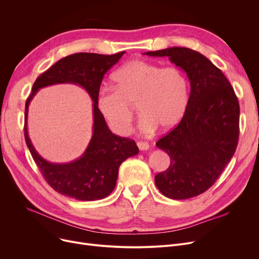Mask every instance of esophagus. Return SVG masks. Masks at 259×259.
I'll return each instance as SVG.
<instances>
[{"label":"esophagus","instance_id":"34e87169","mask_svg":"<svg viewBox=\"0 0 259 259\" xmlns=\"http://www.w3.org/2000/svg\"><path fill=\"white\" fill-rule=\"evenodd\" d=\"M138 147H139L141 151H146V150H148L149 148H150V146H149V144L146 143V142H139Z\"/></svg>","mask_w":259,"mask_h":259}]
</instances>
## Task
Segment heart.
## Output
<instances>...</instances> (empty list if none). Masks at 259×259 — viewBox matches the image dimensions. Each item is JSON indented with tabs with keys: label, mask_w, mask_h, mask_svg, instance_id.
Segmentation results:
<instances>
[{
	"label": "heart",
	"mask_w": 259,
	"mask_h": 259,
	"mask_svg": "<svg viewBox=\"0 0 259 259\" xmlns=\"http://www.w3.org/2000/svg\"><path fill=\"white\" fill-rule=\"evenodd\" d=\"M114 87H103L97 99L101 114L110 128L124 135L138 105L139 121L143 133H152L156 127L167 131L182 120L189 103V83L185 73L176 67L133 60L113 73Z\"/></svg>",
	"instance_id": "heart-1"
}]
</instances>
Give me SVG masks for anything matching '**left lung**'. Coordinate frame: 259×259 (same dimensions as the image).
Instances as JSON below:
<instances>
[{"instance_id":"1","label":"left lung","mask_w":259,"mask_h":259,"mask_svg":"<svg viewBox=\"0 0 259 259\" xmlns=\"http://www.w3.org/2000/svg\"><path fill=\"white\" fill-rule=\"evenodd\" d=\"M144 54L168 58L186 72L191 88L180 124L156 143L171 162L155 175V185L172 199L197 196L216 182L235 153L238 100L221 69L197 51L170 47Z\"/></svg>"}]
</instances>
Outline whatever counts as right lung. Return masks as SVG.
<instances>
[{"mask_svg":"<svg viewBox=\"0 0 259 259\" xmlns=\"http://www.w3.org/2000/svg\"><path fill=\"white\" fill-rule=\"evenodd\" d=\"M125 51L111 56L79 52L63 58L40 74L25 106V141L35 164L51 188L62 195L77 200L92 201L107 197L115 186L120 164L139 153L134 141L119 138L108 128L97 99L105 73L115 65ZM57 83H74L87 90L93 100V137L85 152L65 164L46 161L35 150L28 135L26 118L29 104L40 88Z\"/></svg>","mask_w":259,"mask_h":259,"instance_id":"1","label":"right lung"}]
</instances>
